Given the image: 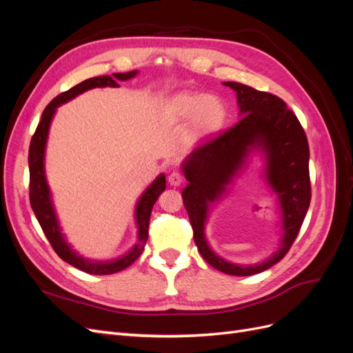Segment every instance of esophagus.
<instances>
[{"label": "esophagus", "instance_id": "1", "mask_svg": "<svg viewBox=\"0 0 353 353\" xmlns=\"http://www.w3.org/2000/svg\"><path fill=\"white\" fill-rule=\"evenodd\" d=\"M183 181H184V176L181 175L179 172H172V174L168 176V183L172 185V187L181 185V184H183Z\"/></svg>", "mask_w": 353, "mask_h": 353}]
</instances>
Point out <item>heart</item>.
<instances>
[{
	"label": "heart",
	"instance_id": "1",
	"mask_svg": "<svg viewBox=\"0 0 353 353\" xmlns=\"http://www.w3.org/2000/svg\"><path fill=\"white\" fill-rule=\"evenodd\" d=\"M163 114L170 125L179 126L190 122L191 134L197 138H208L221 131L227 121V108L216 95L183 91L166 101Z\"/></svg>",
	"mask_w": 353,
	"mask_h": 353
}]
</instances>
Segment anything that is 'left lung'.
<instances>
[{
	"instance_id": "1",
	"label": "left lung",
	"mask_w": 353,
	"mask_h": 353,
	"mask_svg": "<svg viewBox=\"0 0 353 353\" xmlns=\"http://www.w3.org/2000/svg\"><path fill=\"white\" fill-rule=\"evenodd\" d=\"M237 92L241 119L213 140L196 147L183 163L188 185L183 200L197 249L210 266L228 275L259 274L280 262L290 250L311 203L309 145L296 114L274 94L239 82H223ZM264 152L265 177L279 197L283 239L271 259L254 265H236L213 252L204 237L208 205L223 192L252 150Z\"/></svg>"
}]
</instances>
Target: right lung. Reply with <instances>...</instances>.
I'll return each mask as SVG.
<instances>
[{"label": "right lung", "instance_id": "add662e5", "mask_svg": "<svg viewBox=\"0 0 353 353\" xmlns=\"http://www.w3.org/2000/svg\"><path fill=\"white\" fill-rule=\"evenodd\" d=\"M137 74V70L126 72V73H113L112 77H95L83 81L78 85H74L73 88L59 94L57 97L52 100L42 113L41 121L37 126V131L32 137L30 145H29V200L32 210H34L35 216L39 222V225L44 231L46 237L48 239L51 248L60 256V258L70 263L74 268H78L83 272L94 274V275H109L119 272L125 268H128L131 263H134L140 254L144 250V245L148 239V222H150L152 209L159 196L163 193L166 188V179L165 175L160 174L154 183L148 187L144 194L140 197L137 203L135 209V222L138 228V237L134 248L128 252L126 254L121 256L114 261L109 262H97V261H90L83 259L82 256L77 254L70 249V245L65 240L60 231L59 221L54 212V206H52L50 188L47 184L46 178V170H44V154H46V144H47V137L52 116L56 113V109L60 104L66 103L72 99L77 97V95L97 88V87H119L117 81H128L134 78Z\"/></svg>", "mask_w": 353, "mask_h": 353}]
</instances>
